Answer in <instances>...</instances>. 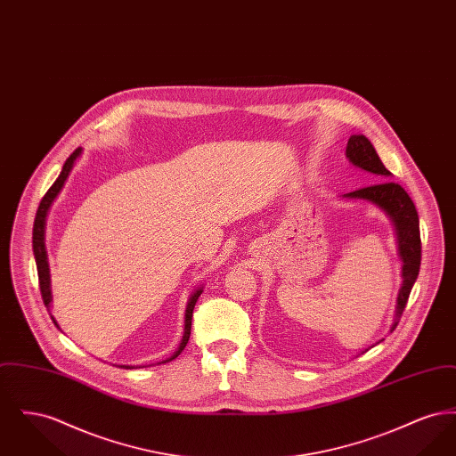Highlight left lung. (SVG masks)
I'll use <instances>...</instances> for the list:
<instances>
[{
  "mask_svg": "<svg viewBox=\"0 0 456 456\" xmlns=\"http://www.w3.org/2000/svg\"><path fill=\"white\" fill-rule=\"evenodd\" d=\"M347 157L354 166H357L368 173L376 174L381 179H387L391 174L383 166L372 143L364 134H352L348 138ZM344 196L354 198V200L372 201L374 205L383 208L395 224L396 236H398V251L403 260V268H402L403 283H402V289H400V294L396 299L398 305H396L395 323L391 326V331H393L403 314V309L407 305L411 290H412L415 279L419 275V268H420L422 246H420V229H419V216H417L415 205H413L412 198L398 183H390V181L370 184L366 188L346 193Z\"/></svg>",
  "mask_w": 456,
  "mask_h": 456,
  "instance_id": "obj_1",
  "label": "left lung"
}]
</instances>
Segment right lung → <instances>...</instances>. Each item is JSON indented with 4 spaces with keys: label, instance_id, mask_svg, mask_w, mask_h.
<instances>
[{
    "label": "right lung",
    "instance_id": "right-lung-1",
    "mask_svg": "<svg viewBox=\"0 0 456 456\" xmlns=\"http://www.w3.org/2000/svg\"><path fill=\"white\" fill-rule=\"evenodd\" d=\"M82 153V149H77L75 152L71 153L68 159H66L65 166H63V171L58 175V179L53 183V186L47 190V193L43 196L41 203H39V208H37V214H36V220H34V229H32V248H34V256H36V265H37V275H39V287H41V296H43V301L47 307L51 303V287H49V265H47V253H45V244H44V224H45V216H47V210L53 203V200L58 196L60 190L63 188L65 184L66 177L73 167V162L75 159ZM201 294V289H198L195 294L190 297V303L186 307V320H184V337H183V342L179 348L174 352L173 357L166 359L164 362H169L175 359L190 340V333H191V318H193V309H195L196 301ZM51 320L54 322V325L58 326L56 320L51 316Z\"/></svg>",
    "mask_w": 456,
    "mask_h": 456
}]
</instances>
